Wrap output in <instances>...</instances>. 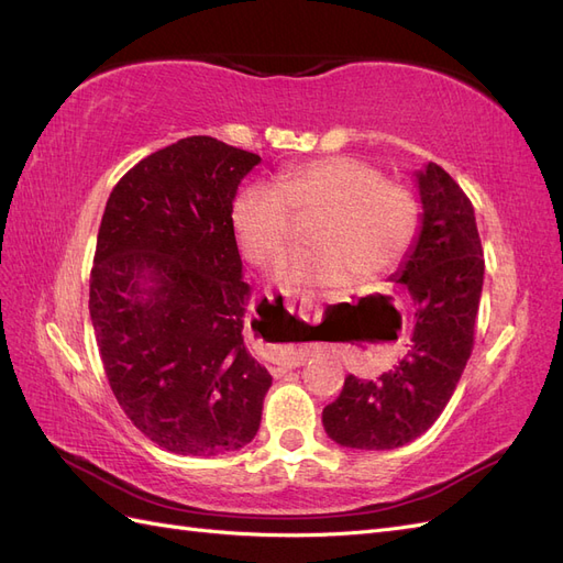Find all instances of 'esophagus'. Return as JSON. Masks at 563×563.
Returning a JSON list of instances; mask_svg holds the SVG:
<instances>
[{"label": "esophagus", "instance_id": "esophagus-1", "mask_svg": "<svg viewBox=\"0 0 563 563\" xmlns=\"http://www.w3.org/2000/svg\"><path fill=\"white\" fill-rule=\"evenodd\" d=\"M286 310L291 312V314H296V317H300L302 321H312V319H317V305H314L308 296H298V294H296V296H291V298L286 300ZM305 360H308V354H305V352H294V354H288L282 364H277L275 368H272V376L279 378V376H284L286 371H291V368H296V366L305 364Z\"/></svg>", "mask_w": 563, "mask_h": 563}]
</instances>
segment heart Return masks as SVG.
I'll return each mask as SVG.
<instances>
[{"instance_id": "obj_1", "label": "heart", "mask_w": 563, "mask_h": 563, "mask_svg": "<svg viewBox=\"0 0 563 563\" xmlns=\"http://www.w3.org/2000/svg\"><path fill=\"white\" fill-rule=\"evenodd\" d=\"M295 218H317L312 249L291 253L277 269L284 288L335 286L395 269L413 244L418 203L404 185L352 157H323L286 168L275 187L249 185L232 203L244 258L272 267L286 249Z\"/></svg>"}]
</instances>
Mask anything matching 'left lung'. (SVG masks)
<instances>
[{
  "label": "left lung",
  "instance_id": "8db88e82",
  "mask_svg": "<svg viewBox=\"0 0 563 563\" xmlns=\"http://www.w3.org/2000/svg\"><path fill=\"white\" fill-rule=\"evenodd\" d=\"M422 203L416 242L389 279L416 302L411 347L376 380L347 376L321 422L340 446L389 451L428 432L453 397L474 345L484 251L474 207L444 168L413 174Z\"/></svg>",
  "mask_w": 563,
  "mask_h": 563
}]
</instances>
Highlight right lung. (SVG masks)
<instances>
[{
    "mask_svg": "<svg viewBox=\"0 0 563 563\" xmlns=\"http://www.w3.org/2000/svg\"><path fill=\"white\" fill-rule=\"evenodd\" d=\"M253 152L190 135L135 164L100 220L89 312L119 406L176 455H220L261 428L272 385L244 345L251 286L234 240Z\"/></svg>",
    "mask_w": 563,
    "mask_h": 563,
    "instance_id": "right-lung-1",
    "label": "right lung"
}]
</instances>
